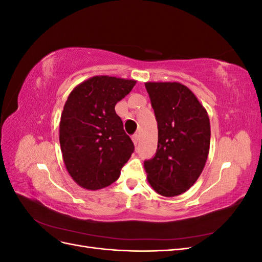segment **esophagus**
Here are the masks:
<instances>
[{
    "instance_id": "1",
    "label": "esophagus",
    "mask_w": 262,
    "mask_h": 262,
    "mask_svg": "<svg viewBox=\"0 0 262 262\" xmlns=\"http://www.w3.org/2000/svg\"><path fill=\"white\" fill-rule=\"evenodd\" d=\"M139 134L138 133H136V134H133L132 136V141H133V143H134V145H137L138 144V142H139Z\"/></svg>"
}]
</instances>
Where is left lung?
I'll return each instance as SVG.
<instances>
[{
  "mask_svg": "<svg viewBox=\"0 0 262 262\" xmlns=\"http://www.w3.org/2000/svg\"><path fill=\"white\" fill-rule=\"evenodd\" d=\"M145 89L158 128L156 154L144 162L149 185L164 196L193 186L209 155L211 129L207 110L187 86L147 82Z\"/></svg>",
  "mask_w": 262,
  "mask_h": 262,
  "instance_id": "left-lung-1",
  "label": "left lung"
}]
</instances>
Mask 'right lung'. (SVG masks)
<instances>
[{
	"instance_id": "1",
	"label": "right lung",
	"mask_w": 262,
	"mask_h": 262,
	"mask_svg": "<svg viewBox=\"0 0 262 262\" xmlns=\"http://www.w3.org/2000/svg\"><path fill=\"white\" fill-rule=\"evenodd\" d=\"M137 81L99 75L78 84L69 95L60 121L66 167L87 190L108 187L120 176L134 150L115 106Z\"/></svg>"
}]
</instances>
